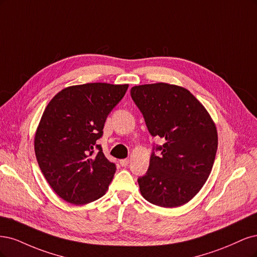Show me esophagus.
<instances>
[{
    "label": "esophagus",
    "instance_id": "1",
    "mask_svg": "<svg viewBox=\"0 0 257 257\" xmlns=\"http://www.w3.org/2000/svg\"><path fill=\"white\" fill-rule=\"evenodd\" d=\"M119 163L121 167H127V165L129 164V159H121V160H119Z\"/></svg>",
    "mask_w": 257,
    "mask_h": 257
}]
</instances>
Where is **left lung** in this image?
<instances>
[{"label": "left lung", "instance_id": "8db88e82", "mask_svg": "<svg viewBox=\"0 0 257 257\" xmlns=\"http://www.w3.org/2000/svg\"><path fill=\"white\" fill-rule=\"evenodd\" d=\"M131 97L151 135L165 141L154 153L146 175L138 179L150 203L173 208L185 205L208 179L218 148L216 123L206 107L183 86L159 82L136 85Z\"/></svg>", "mask_w": 257, "mask_h": 257}]
</instances>
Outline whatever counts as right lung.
Instances as JSON below:
<instances>
[{"mask_svg": "<svg viewBox=\"0 0 257 257\" xmlns=\"http://www.w3.org/2000/svg\"><path fill=\"white\" fill-rule=\"evenodd\" d=\"M129 84L86 83L63 88L46 106L34 148L41 173L64 201L85 205L109 189L116 168L96 141ZM95 148L98 153L93 155Z\"/></svg>", "mask_w": 257, "mask_h": 257, "instance_id": "obj_1", "label": "right lung"}]
</instances>
